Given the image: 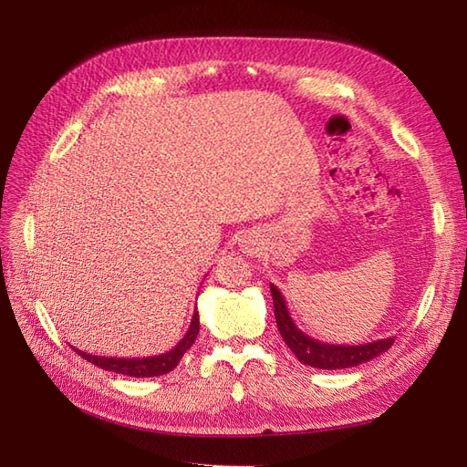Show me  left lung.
Here are the masks:
<instances>
[{
	"label": "left lung",
	"instance_id": "8db88e82",
	"mask_svg": "<svg viewBox=\"0 0 467 467\" xmlns=\"http://www.w3.org/2000/svg\"><path fill=\"white\" fill-rule=\"evenodd\" d=\"M271 294L275 302V317H276V325L282 338H285V343L288 345V348L294 352V355L298 357L300 362L314 366V368L338 370V368H350V366L364 364L379 357L381 352H386L395 341V337H388V338H378V341L366 343V345L321 343L317 338H312L302 329L296 327L294 319L288 314L286 302L275 285H271Z\"/></svg>",
	"mask_w": 467,
	"mask_h": 467
}]
</instances>
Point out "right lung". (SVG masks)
<instances>
[{
  "label": "right lung",
  "mask_w": 467,
  "mask_h": 467,
  "mask_svg": "<svg viewBox=\"0 0 467 467\" xmlns=\"http://www.w3.org/2000/svg\"><path fill=\"white\" fill-rule=\"evenodd\" d=\"M199 329H201V319H199V312H196V307H194L189 331L171 350L163 352V355H153V357H144V358H122V357L117 358V357L88 355V352H83L76 347H72V348L81 358H86L88 362L99 366V368H103V370L132 376V378H151V376H163L175 368L179 360L182 358V355H185V352L194 345V338H196V335H199Z\"/></svg>",
  "instance_id": "right-lung-1"
}]
</instances>
